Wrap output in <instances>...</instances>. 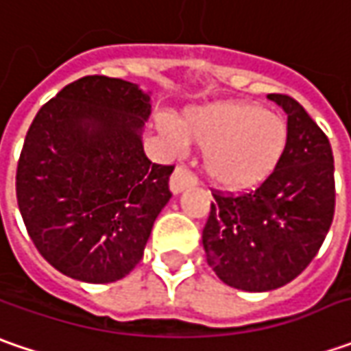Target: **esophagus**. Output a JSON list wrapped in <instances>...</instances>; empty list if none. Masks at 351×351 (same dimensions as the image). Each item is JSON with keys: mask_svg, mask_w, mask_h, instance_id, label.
<instances>
[{"mask_svg": "<svg viewBox=\"0 0 351 351\" xmlns=\"http://www.w3.org/2000/svg\"><path fill=\"white\" fill-rule=\"evenodd\" d=\"M197 182H199V180H197V176L191 171V169L187 168V166H178V168L173 169V173H171L169 187H171V191H173V193H180V191H183L185 187L195 185Z\"/></svg>", "mask_w": 351, "mask_h": 351, "instance_id": "34e87169", "label": "esophagus"}]
</instances>
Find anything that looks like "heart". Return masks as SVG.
<instances>
[{"label":"heart","mask_w":351,"mask_h":351,"mask_svg":"<svg viewBox=\"0 0 351 351\" xmlns=\"http://www.w3.org/2000/svg\"><path fill=\"white\" fill-rule=\"evenodd\" d=\"M184 130L168 115L158 117V128L173 144L183 132L205 148V169L219 185L244 189L263 182L279 164L287 146V123L274 111L244 101H219L189 109Z\"/></svg>","instance_id":"1"}]
</instances>
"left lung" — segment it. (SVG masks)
Wrapping results in <instances>:
<instances>
[{
	"label": "left lung",
	"mask_w": 351,
	"mask_h": 351,
	"mask_svg": "<svg viewBox=\"0 0 351 351\" xmlns=\"http://www.w3.org/2000/svg\"><path fill=\"white\" fill-rule=\"evenodd\" d=\"M287 113V146L256 189H210L203 248L226 285L252 293L287 285L315 260L336 207L334 156L328 136L299 103L269 93Z\"/></svg>",
	"instance_id": "1"
}]
</instances>
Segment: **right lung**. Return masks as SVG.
Wrapping results in <instances>:
<instances>
[{
	"mask_svg": "<svg viewBox=\"0 0 351 351\" xmlns=\"http://www.w3.org/2000/svg\"><path fill=\"white\" fill-rule=\"evenodd\" d=\"M148 115L150 97L136 84L86 75L45 103L27 130L15 176L21 217L64 276L111 283L142 260L173 171L144 154Z\"/></svg>",
	"mask_w": 351,
	"mask_h": 351,
	"instance_id": "right-lung-1",
	"label": "right lung"
}]
</instances>
